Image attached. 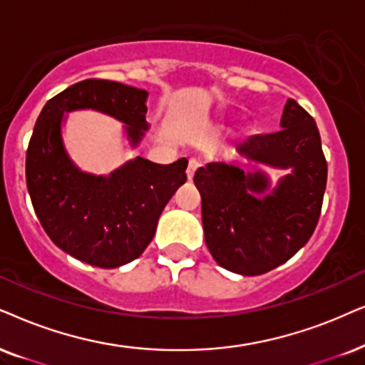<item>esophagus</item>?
I'll return each mask as SVG.
<instances>
[{
  "mask_svg": "<svg viewBox=\"0 0 365 365\" xmlns=\"http://www.w3.org/2000/svg\"><path fill=\"white\" fill-rule=\"evenodd\" d=\"M198 167H200V161H198V160L192 158L190 161H188V167H187V177H188V180L193 178V175H195Z\"/></svg>",
  "mask_w": 365,
  "mask_h": 365,
  "instance_id": "34e87169",
  "label": "esophagus"
}]
</instances>
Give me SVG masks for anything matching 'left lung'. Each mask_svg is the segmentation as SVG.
Listing matches in <instances>:
<instances>
[{
  "label": "left lung",
  "mask_w": 365,
  "mask_h": 365,
  "mask_svg": "<svg viewBox=\"0 0 365 365\" xmlns=\"http://www.w3.org/2000/svg\"><path fill=\"white\" fill-rule=\"evenodd\" d=\"M281 131L255 135L239 155L276 168H292L271 195L269 180L227 163H209L193 177L202 197V222L210 255L225 269L264 274L308 242L320 219L327 160L317 123L294 99L286 101Z\"/></svg>",
  "instance_id": "8db88e82"
}]
</instances>
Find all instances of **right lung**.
Wrapping results in <instances>:
<instances>
[{"label": "right lung", "mask_w": 365, "mask_h": 365, "mask_svg": "<svg viewBox=\"0 0 365 365\" xmlns=\"http://www.w3.org/2000/svg\"><path fill=\"white\" fill-rule=\"evenodd\" d=\"M146 98V91L119 82L81 81L47 101L30 138L26 187L35 214L55 246L91 266L118 267L143 255L165 205L187 182L188 160L158 165L136 156L109 177L84 173L63 150V113L109 114L138 145L148 129Z\"/></svg>", "instance_id": "add662e5"}]
</instances>
